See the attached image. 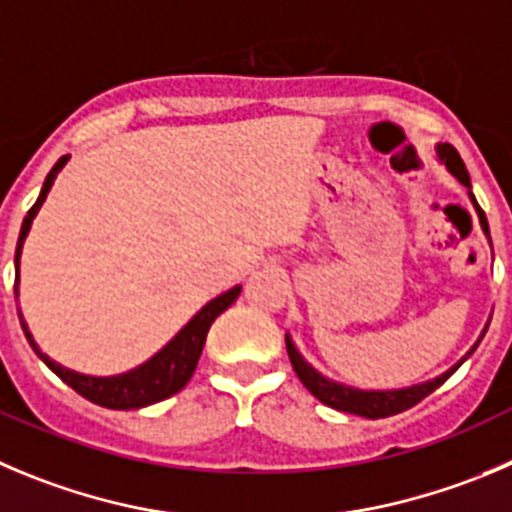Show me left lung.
Listing matches in <instances>:
<instances>
[{
    "label": "left lung",
    "mask_w": 512,
    "mask_h": 512,
    "mask_svg": "<svg viewBox=\"0 0 512 512\" xmlns=\"http://www.w3.org/2000/svg\"><path fill=\"white\" fill-rule=\"evenodd\" d=\"M437 156L439 161H442L444 166H447V171H450L452 176H457L460 179V184L467 186V194H470V202L472 207H475L477 217H480V227L482 232H485L487 242H490V227H487V219H485V212L480 209V204H477L475 194H472V184H470V174H467L465 164H462L460 154H457L455 148L450 146V143H439L437 146ZM493 245V242H490ZM490 326V323H487ZM485 326V331H487ZM485 331L480 333V338H477L475 346L467 351L465 358H460L455 366H452L450 371H444L442 376H437V379L432 381H424V384H414V386H407V389H386V391H366V389H356V386H346V384H338V381L328 379V376H323L321 371H315L313 366L305 361L303 356H300V351L295 348L293 338L285 333V346H288V356H290V364H293L295 374H298V379L303 381L305 389L310 391V394L315 396V399L321 401V404H326V407L331 409H338V412H348V414H358V417H366V419H384V417H391V414H399V412H407V409H412L414 404H419V401L424 399V396L432 394L434 389H439V386L444 384V381L450 379L452 374H455L457 369H460L462 364H465L467 358L472 356V351H475L477 346H480L482 336H485Z\"/></svg>",
    "instance_id": "left-lung-1"
}]
</instances>
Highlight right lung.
I'll return each mask as SVG.
<instances>
[{
  "instance_id": "add662e5",
  "label": "right lung",
  "mask_w": 512,
  "mask_h": 512,
  "mask_svg": "<svg viewBox=\"0 0 512 512\" xmlns=\"http://www.w3.org/2000/svg\"><path fill=\"white\" fill-rule=\"evenodd\" d=\"M70 156H62L52 171L47 174L45 184H42L40 197L32 204V209L27 212L25 222H22V229H19V240H17V252H14V298L19 295V257H22V245L27 240V232L32 227V219L40 212L42 202L50 194L52 184H55V176L60 174V169L68 164ZM240 285H234L227 293L217 295L214 300H209L202 310H199L159 353L148 358L146 364L136 366V369L126 371V374L118 376H88L78 374L73 369H65L57 361H52L47 353L40 351V346L32 338L30 328H27L25 318L19 313V323H22V331H25L27 341H30L32 351L42 358L47 364V369L55 371L70 389L78 391L80 396H85L88 401L98 404V407L105 409H141L148 407V404H156L161 399H169L176 391H181L186 386V381L191 379L194 369L199 364V356H202L204 341H207V333L212 328V323L217 321V315H222L234 300L240 298Z\"/></svg>"
}]
</instances>
